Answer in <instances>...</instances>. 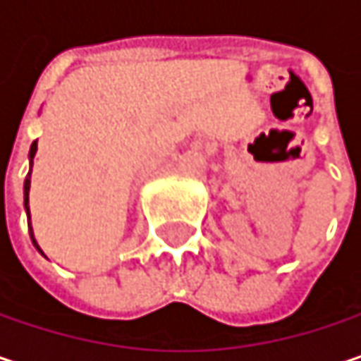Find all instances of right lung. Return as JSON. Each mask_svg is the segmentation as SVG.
<instances>
[{
  "mask_svg": "<svg viewBox=\"0 0 361 361\" xmlns=\"http://www.w3.org/2000/svg\"><path fill=\"white\" fill-rule=\"evenodd\" d=\"M35 154H37V140L30 145V150H28V161H30V165H32V159H35ZM28 192H30V171H28V176H26V180H24V211H26V216H28V231H30V240H32V244L35 247L43 254V250L39 247L37 244V240H35V233H32V227H30V209H28Z\"/></svg>",
  "mask_w": 361,
  "mask_h": 361,
  "instance_id": "right-lung-1",
  "label": "right lung"
}]
</instances>
